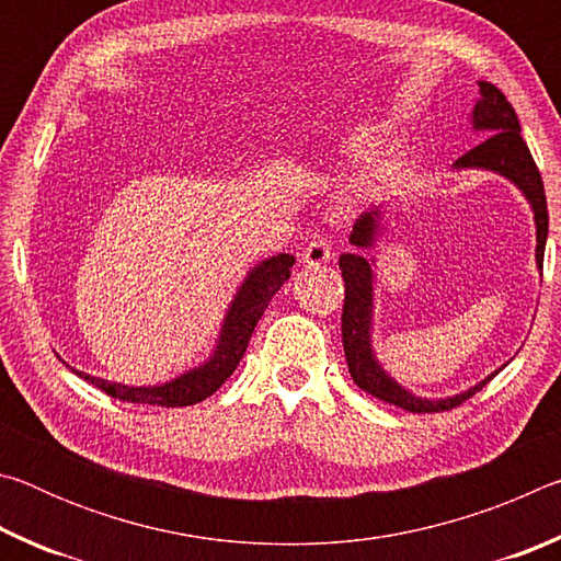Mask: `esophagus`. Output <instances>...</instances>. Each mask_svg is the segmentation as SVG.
Instances as JSON below:
<instances>
[{
	"label": "esophagus",
	"mask_w": 561,
	"mask_h": 561,
	"mask_svg": "<svg viewBox=\"0 0 561 561\" xmlns=\"http://www.w3.org/2000/svg\"><path fill=\"white\" fill-rule=\"evenodd\" d=\"M301 260L311 264V267H319V264H324L331 260V244L327 240H314L304 247V254Z\"/></svg>",
	"instance_id": "esophagus-1"
}]
</instances>
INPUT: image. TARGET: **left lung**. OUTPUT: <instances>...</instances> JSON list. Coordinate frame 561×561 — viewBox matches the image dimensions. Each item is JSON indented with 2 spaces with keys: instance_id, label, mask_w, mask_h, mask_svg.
<instances>
[{
  "instance_id": "obj_1",
  "label": "left lung",
  "mask_w": 561,
  "mask_h": 561,
  "mask_svg": "<svg viewBox=\"0 0 561 561\" xmlns=\"http://www.w3.org/2000/svg\"><path fill=\"white\" fill-rule=\"evenodd\" d=\"M480 87V101L472 108V128L480 133L482 140L472 150H468L462 158L455 160V168H482L492 170L502 178L515 183L522 195L527 197L535 213L537 225V267L542 270L545 262V244L549 232V215H547V197L542 175L535 165L525 138L519 136V121L515 108L510 106L497 87L488 81H478ZM381 207L364 213L354 225L348 242L358 247V250H371L376 244L378 227H381ZM374 260L368 262L364 254H341L339 270L344 277L346 297H344V314H341V339H344V354L348 364V374L360 391L381 398L386 403H393L403 411L411 413H438L450 411V408L468 401L470 396L482 391L495 374H490L485 381L474 383L468 391L450 398H421L405 391L401 383H396L388 376L381 364L376 360L371 348V319H374Z\"/></svg>"
}]
</instances>
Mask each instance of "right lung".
I'll list each match as a JSON object with an SVG mask.
<instances>
[{
	"label": "right lung",
	"instance_id": "1",
	"mask_svg": "<svg viewBox=\"0 0 561 561\" xmlns=\"http://www.w3.org/2000/svg\"><path fill=\"white\" fill-rule=\"evenodd\" d=\"M291 264V254L282 252L277 257L262 260L257 267H252L244 282L240 284V289H237L230 309H227L213 356L207 358L203 366L190 368L187 374L173 378V381L160 386H123L106 381V378L73 371L71 366L69 368L76 376H81L83 381H89L91 386L101 388L103 393L126 403H148L163 408H183L201 403L205 398H210L217 388L232 376L237 364H240V358L244 356L252 331L262 319L264 309L270 307L272 297L279 291L282 284L289 279Z\"/></svg>",
	"mask_w": 561,
	"mask_h": 561
}]
</instances>
